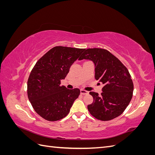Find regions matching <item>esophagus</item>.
Segmentation results:
<instances>
[{
  "mask_svg": "<svg viewBox=\"0 0 155 155\" xmlns=\"http://www.w3.org/2000/svg\"><path fill=\"white\" fill-rule=\"evenodd\" d=\"M80 92H81L82 95H86V94H88V92H87L85 90H82V89L80 91Z\"/></svg>",
  "mask_w": 155,
  "mask_h": 155,
  "instance_id": "obj_1",
  "label": "esophagus"
}]
</instances>
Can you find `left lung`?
<instances>
[{"label":"left lung","mask_w":155,"mask_h":155,"mask_svg":"<svg viewBox=\"0 0 155 155\" xmlns=\"http://www.w3.org/2000/svg\"><path fill=\"white\" fill-rule=\"evenodd\" d=\"M94 64L95 79L104 84L100 95L90 92L93 102L87 106L91 114L97 120L109 121L119 116L129 104L133 96V83L128 70L109 51L88 48L79 58Z\"/></svg>","instance_id":"left-lung-1"}]
</instances>
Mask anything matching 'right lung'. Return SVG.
Instances as JSON below:
<instances>
[{"label":"right lung","instance_id":"add662e5","mask_svg":"<svg viewBox=\"0 0 155 155\" xmlns=\"http://www.w3.org/2000/svg\"><path fill=\"white\" fill-rule=\"evenodd\" d=\"M85 49L55 46L46 53L33 68L27 83L29 101L35 111L50 121L64 118L78 97L79 88L61 86L71 65Z\"/></svg>","mask_w":155,"mask_h":155}]
</instances>
